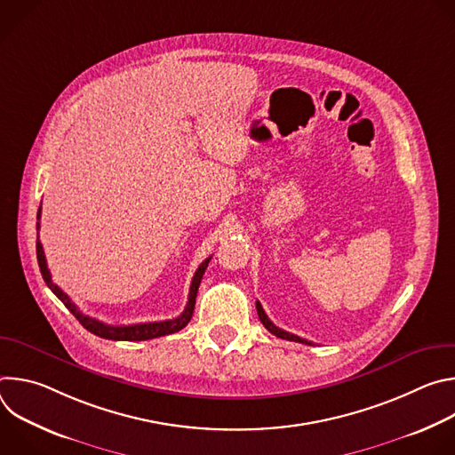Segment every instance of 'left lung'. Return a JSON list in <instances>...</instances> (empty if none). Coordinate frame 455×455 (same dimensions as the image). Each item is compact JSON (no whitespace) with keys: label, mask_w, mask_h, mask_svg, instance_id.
<instances>
[{"label":"left lung","mask_w":455,"mask_h":455,"mask_svg":"<svg viewBox=\"0 0 455 455\" xmlns=\"http://www.w3.org/2000/svg\"><path fill=\"white\" fill-rule=\"evenodd\" d=\"M257 315H259V318H261V322H263V326L272 333V335H275V337H279V339H284V340H291V342H300V344H309L311 346V342H307V340H304V339H300V337H297V335H291V333H288V331H284V330H279L275 323L267 316V313H265V309H263V306L257 302Z\"/></svg>","instance_id":"8db88e82"}]
</instances>
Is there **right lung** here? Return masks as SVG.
Segmentation results:
<instances>
[{
  "label": "right lung",
  "mask_w": 455,
  "mask_h": 455,
  "mask_svg": "<svg viewBox=\"0 0 455 455\" xmlns=\"http://www.w3.org/2000/svg\"><path fill=\"white\" fill-rule=\"evenodd\" d=\"M41 212V209H39ZM37 220H39V214H37ZM37 228H39V223H37ZM36 250H37V263H39V270H41V275L46 283V286L53 291V295L67 306L74 315L76 318L83 323V326L100 337V339H108V340H125V342H135V340H151V339H158V337H165V335H171V333H176L180 330H183L188 320L192 318V313H194V304H196V293H198V288H200V283H202V277L209 267V261L211 257L205 259V261L200 265V268L196 270V274H194L192 277V283H190V290H188V302L183 309V313L172 320H162V322H146V323H133V326H108V323L100 322V320H95L88 315H83L76 304L70 300V297L64 293L57 284L52 283V275H50V270L46 267V259H44V251H43V244L37 241L36 244Z\"/></svg>",
  "instance_id": "obj_1"
}]
</instances>
